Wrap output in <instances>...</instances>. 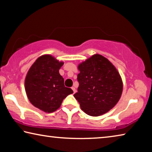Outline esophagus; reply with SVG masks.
<instances>
[{"label":"esophagus","instance_id":"obj_1","mask_svg":"<svg viewBox=\"0 0 152 152\" xmlns=\"http://www.w3.org/2000/svg\"><path fill=\"white\" fill-rule=\"evenodd\" d=\"M72 91H73V92H74V93H75L76 92V88H75V87H72Z\"/></svg>","mask_w":152,"mask_h":152}]
</instances>
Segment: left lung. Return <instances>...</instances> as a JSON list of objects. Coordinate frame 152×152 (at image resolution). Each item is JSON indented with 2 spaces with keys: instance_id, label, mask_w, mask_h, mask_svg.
I'll use <instances>...</instances> for the list:
<instances>
[{
  "instance_id": "left-lung-1",
  "label": "left lung",
  "mask_w": 152,
  "mask_h": 152,
  "mask_svg": "<svg viewBox=\"0 0 152 152\" xmlns=\"http://www.w3.org/2000/svg\"><path fill=\"white\" fill-rule=\"evenodd\" d=\"M79 86L74 96L87 115L98 117L113 109L121 96L123 83L115 66L99 53L78 66Z\"/></svg>"
}]
</instances>
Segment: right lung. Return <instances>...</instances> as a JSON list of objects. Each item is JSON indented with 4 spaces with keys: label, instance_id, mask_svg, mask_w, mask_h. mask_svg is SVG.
<instances>
[{
    "label": "right lung",
    "instance_id": "1",
    "mask_svg": "<svg viewBox=\"0 0 152 152\" xmlns=\"http://www.w3.org/2000/svg\"><path fill=\"white\" fill-rule=\"evenodd\" d=\"M64 62L50 54L39 56L28 70L25 79L27 96L33 106L48 113L56 111L73 91L64 86L59 70Z\"/></svg>",
    "mask_w": 152,
    "mask_h": 152
}]
</instances>
